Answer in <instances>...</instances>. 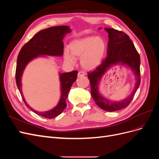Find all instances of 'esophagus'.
Returning a JSON list of instances; mask_svg holds the SVG:
<instances>
[{
  "label": "esophagus",
  "mask_w": 159,
  "mask_h": 159,
  "mask_svg": "<svg viewBox=\"0 0 159 159\" xmlns=\"http://www.w3.org/2000/svg\"><path fill=\"white\" fill-rule=\"evenodd\" d=\"M85 75V72H84V71H79V72H78V77H81V76H84V75Z\"/></svg>",
  "instance_id": "esophagus-1"
}]
</instances>
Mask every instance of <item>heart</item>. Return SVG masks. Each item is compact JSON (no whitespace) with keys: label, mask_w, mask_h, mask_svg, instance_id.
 Masks as SVG:
<instances>
[{"label":"heart","mask_w":159,"mask_h":159,"mask_svg":"<svg viewBox=\"0 0 159 159\" xmlns=\"http://www.w3.org/2000/svg\"><path fill=\"white\" fill-rule=\"evenodd\" d=\"M69 52H65L64 59L74 64L75 57H81V64L85 69L92 70L102 63L106 50V44L102 38L95 36L85 37L71 42Z\"/></svg>","instance_id":"1"}]
</instances>
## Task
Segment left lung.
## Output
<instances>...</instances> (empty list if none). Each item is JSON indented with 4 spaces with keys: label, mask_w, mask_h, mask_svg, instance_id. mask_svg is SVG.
Here are the masks:
<instances>
[{
    "label": "left lung",
    "mask_w": 159,
    "mask_h": 159,
    "mask_svg": "<svg viewBox=\"0 0 159 159\" xmlns=\"http://www.w3.org/2000/svg\"><path fill=\"white\" fill-rule=\"evenodd\" d=\"M105 30L109 34L107 56L95 70L88 72V75L90 81L91 95L95 103L107 111H115L128 106L139 87L141 60L139 53L127 34L113 28H105ZM117 64L129 66L134 72L136 82L131 95L123 100L115 102L101 94L98 91V86L99 81L105 72L111 66Z\"/></svg>",
    "instance_id": "8db88e82"
}]
</instances>
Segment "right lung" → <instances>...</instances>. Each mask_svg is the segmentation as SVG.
Returning <instances> with one entry per match:
<instances>
[{
  "label": "right lung",
  "instance_id": "obj_1",
  "mask_svg": "<svg viewBox=\"0 0 159 159\" xmlns=\"http://www.w3.org/2000/svg\"><path fill=\"white\" fill-rule=\"evenodd\" d=\"M71 30L69 26H59L50 27L36 33L31 39L25 44L17 57L16 68V82L18 89L26 107L38 115L48 119L57 117L62 113L66 107V99L68 98L72 84L76 80L78 71H72L68 73L59 74L60 81L61 97L58 103L55 107L47 111L39 112L32 108L24 98L22 91V76L26 66L32 60L43 56H61L64 53V42L62 40L66 34Z\"/></svg>",
  "mask_w": 159,
  "mask_h": 159
}]
</instances>
